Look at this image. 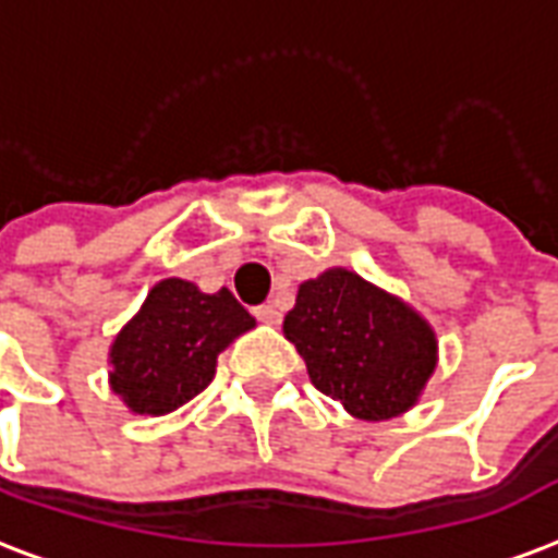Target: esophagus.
I'll use <instances>...</instances> for the list:
<instances>
[{"label": "esophagus", "mask_w": 558, "mask_h": 558, "mask_svg": "<svg viewBox=\"0 0 558 558\" xmlns=\"http://www.w3.org/2000/svg\"><path fill=\"white\" fill-rule=\"evenodd\" d=\"M254 316L260 318L263 325H278V322H280L278 307H271V304H263V307L254 310Z\"/></svg>", "instance_id": "1"}]
</instances>
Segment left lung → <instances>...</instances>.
I'll list each match as a JSON object with an SVG mask.
<instances>
[{
  "label": "left lung",
  "mask_w": 558,
  "mask_h": 558,
  "mask_svg": "<svg viewBox=\"0 0 558 558\" xmlns=\"http://www.w3.org/2000/svg\"><path fill=\"white\" fill-rule=\"evenodd\" d=\"M283 336L307 363L318 392L360 421L410 412L439 365V339L403 298L345 266L298 287Z\"/></svg>",
  "instance_id": "left-lung-1"
}]
</instances>
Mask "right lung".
I'll use <instances>...</instances> for the list:
<instances>
[{
	"mask_svg": "<svg viewBox=\"0 0 558 558\" xmlns=\"http://www.w3.org/2000/svg\"><path fill=\"white\" fill-rule=\"evenodd\" d=\"M254 325L228 289L210 295L193 280H160L110 342V392L131 415L175 412L210 386L219 354Z\"/></svg>",
	"mask_w": 558,
	"mask_h": 558,
	"instance_id": "1",
	"label": "right lung"
}]
</instances>
